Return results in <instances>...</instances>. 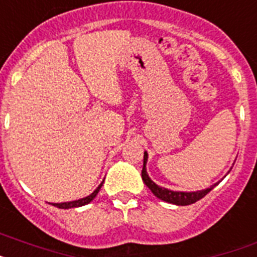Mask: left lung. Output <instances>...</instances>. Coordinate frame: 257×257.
Here are the masks:
<instances>
[{"label": "left lung", "instance_id": "obj_1", "mask_svg": "<svg viewBox=\"0 0 257 257\" xmlns=\"http://www.w3.org/2000/svg\"><path fill=\"white\" fill-rule=\"evenodd\" d=\"M146 163H148V152H144V167H142V180L146 184L150 191L154 193L155 197H158L159 200L165 202H169V204H174V205L179 206H185V205H191L193 202L198 201L200 198H202L204 196H206L209 192L214 188L215 185H218L219 182L214 183L213 185H210L209 188L201 189V191H195V192H182V191H171V189H167L165 187H161V185L155 184L153 182L150 176L148 175V171H146ZM230 172V171H228Z\"/></svg>", "mask_w": 257, "mask_h": 257}]
</instances>
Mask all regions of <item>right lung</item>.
I'll use <instances>...</instances> for the list:
<instances>
[{
  "label": "right lung",
  "mask_w": 257,
  "mask_h": 257,
  "mask_svg": "<svg viewBox=\"0 0 257 257\" xmlns=\"http://www.w3.org/2000/svg\"><path fill=\"white\" fill-rule=\"evenodd\" d=\"M103 183H104V180H103V182L98 185V188H96L95 191L92 192L91 195L86 196V197H83V198H79V200H74V201L61 202V204H53V205L57 206V208H60V209H72V208H79V206L87 205L88 202H91L92 200H94V198H95V196L98 195L99 189L102 188Z\"/></svg>",
  "instance_id": "obj_1"
}]
</instances>
